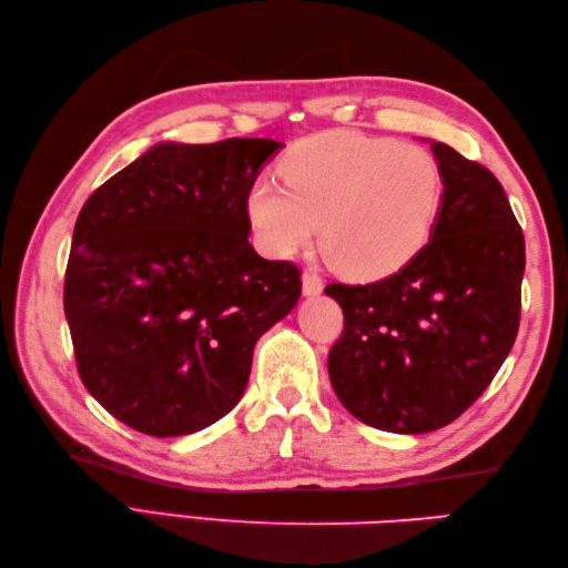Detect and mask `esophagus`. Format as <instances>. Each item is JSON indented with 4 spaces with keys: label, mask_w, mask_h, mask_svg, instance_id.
I'll use <instances>...</instances> for the list:
<instances>
[{
    "label": "esophagus",
    "mask_w": 568,
    "mask_h": 568,
    "mask_svg": "<svg viewBox=\"0 0 568 568\" xmlns=\"http://www.w3.org/2000/svg\"><path fill=\"white\" fill-rule=\"evenodd\" d=\"M324 291V283L317 273L305 271L303 273V295L305 297H317Z\"/></svg>",
    "instance_id": "esophagus-1"
}]
</instances>
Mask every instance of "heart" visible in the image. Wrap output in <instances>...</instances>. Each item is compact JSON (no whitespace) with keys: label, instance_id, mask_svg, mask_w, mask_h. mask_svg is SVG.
<instances>
[{"label":"heart","instance_id":"1","mask_svg":"<svg viewBox=\"0 0 568 568\" xmlns=\"http://www.w3.org/2000/svg\"><path fill=\"white\" fill-rule=\"evenodd\" d=\"M285 187L256 180L246 220L263 253L287 258L320 224L324 256L336 271L373 281L413 261L437 222L442 168L413 143L332 131L283 155Z\"/></svg>","mask_w":568,"mask_h":568}]
</instances>
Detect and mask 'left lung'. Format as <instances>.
Segmentation results:
<instances>
[{
  "label": "left lung",
  "mask_w": 568,
  "mask_h": 568,
  "mask_svg": "<svg viewBox=\"0 0 568 568\" xmlns=\"http://www.w3.org/2000/svg\"><path fill=\"white\" fill-rule=\"evenodd\" d=\"M442 207L427 246L371 285H327L344 310L329 352L342 405L368 427L425 434L478 400L520 327L525 236L498 178L432 141Z\"/></svg>",
  "instance_id": "left-lung-1"
}]
</instances>
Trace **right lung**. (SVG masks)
<instances>
[{"label": "right lung", "mask_w": 568, "mask_h": 568, "mask_svg": "<svg viewBox=\"0 0 568 568\" xmlns=\"http://www.w3.org/2000/svg\"><path fill=\"white\" fill-rule=\"evenodd\" d=\"M271 139L161 141L84 202L65 317L84 388L151 437L214 425L246 390L253 346L303 283L248 244L246 192Z\"/></svg>", "instance_id": "1"}]
</instances>
